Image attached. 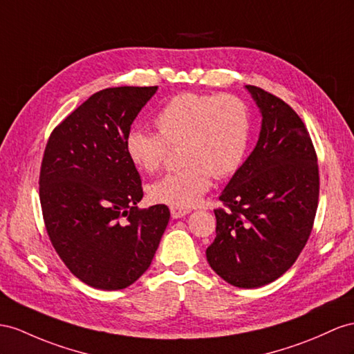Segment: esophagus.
I'll return each mask as SVG.
<instances>
[{
    "label": "esophagus",
    "mask_w": 354,
    "mask_h": 354,
    "mask_svg": "<svg viewBox=\"0 0 354 354\" xmlns=\"http://www.w3.org/2000/svg\"><path fill=\"white\" fill-rule=\"evenodd\" d=\"M170 214H171V218H180V216H185L188 214V211L185 209H179V207H170Z\"/></svg>",
    "instance_id": "obj_1"
}]
</instances>
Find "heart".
Wrapping results in <instances>:
<instances>
[{
	"mask_svg": "<svg viewBox=\"0 0 354 354\" xmlns=\"http://www.w3.org/2000/svg\"><path fill=\"white\" fill-rule=\"evenodd\" d=\"M160 133L133 129L125 151L136 167L158 170L170 147L183 148L185 169L156 180L149 187L153 202L179 209L201 203L215 178L236 174L245 160L251 116L247 104L230 94L183 93L171 97L156 118Z\"/></svg>",
	"mask_w": 354,
	"mask_h": 354,
	"instance_id": "b5f03b06",
	"label": "heart"
}]
</instances>
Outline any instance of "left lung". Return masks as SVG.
Segmentation results:
<instances>
[{"instance_id": "obj_1", "label": "left lung", "mask_w": 354, "mask_h": 354, "mask_svg": "<svg viewBox=\"0 0 354 354\" xmlns=\"http://www.w3.org/2000/svg\"><path fill=\"white\" fill-rule=\"evenodd\" d=\"M261 129L256 148L220 196L209 266L229 284L257 288L292 268L310 238L319 203V165L305 125L283 100L245 85Z\"/></svg>"}]
</instances>
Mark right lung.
Listing matches in <instances>:
<instances>
[{"mask_svg": "<svg viewBox=\"0 0 354 354\" xmlns=\"http://www.w3.org/2000/svg\"><path fill=\"white\" fill-rule=\"evenodd\" d=\"M158 86L106 88L52 131L41 161L40 203L53 248L71 274L100 290L131 286L147 270L170 218L139 209L142 180L125 139Z\"/></svg>", "mask_w": 354, "mask_h": 354, "instance_id": "add662e5", "label": "right lung"}]
</instances>
